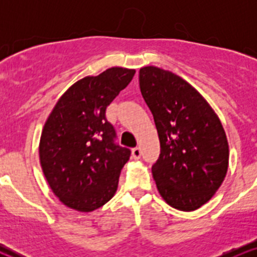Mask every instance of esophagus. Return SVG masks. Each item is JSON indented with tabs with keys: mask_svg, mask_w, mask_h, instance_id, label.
<instances>
[{
	"mask_svg": "<svg viewBox=\"0 0 257 257\" xmlns=\"http://www.w3.org/2000/svg\"><path fill=\"white\" fill-rule=\"evenodd\" d=\"M132 157L134 159H139L141 157V150L139 147H135V149L132 150Z\"/></svg>",
	"mask_w": 257,
	"mask_h": 257,
	"instance_id": "34e87169",
	"label": "esophagus"
}]
</instances>
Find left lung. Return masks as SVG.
<instances>
[{
	"instance_id": "8db88e82",
	"label": "left lung",
	"mask_w": 257,
	"mask_h": 257,
	"mask_svg": "<svg viewBox=\"0 0 257 257\" xmlns=\"http://www.w3.org/2000/svg\"><path fill=\"white\" fill-rule=\"evenodd\" d=\"M139 83L161 144L152 166L158 192L178 210H197L216 193L228 169L222 123L204 96L172 71L141 67Z\"/></svg>"
}]
</instances>
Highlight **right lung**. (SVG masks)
Masks as SVG:
<instances>
[{
	"instance_id": "add662e5",
	"label": "right lung",
	"mask_w": 257,
	"mask_h": 257,
	"mask_svg": "<svg viewBox=\"0 0 257 257\" xmlns=\"http://www.w3.org/2000/svg\"><path fill=\"white\" fill-rule=\"evenodd\" d=\"M134 73L114 66L81 78L59 98L44 123L41 168L53 193L73 210L90 213L116 193L131 150L113 144L116 133L105 111Z\"/></svg>"
}]
</instances>
